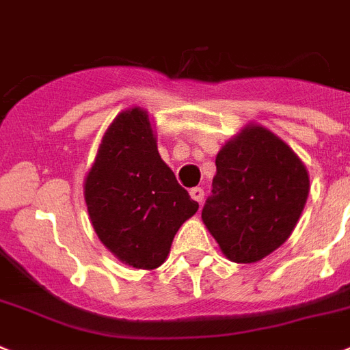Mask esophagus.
Segmentation results:
<instances>
[{"mask_svg": "<svg viewBox=\"0 0 350 350\" xmlns=\"http://www.w3.org/2000/svg\"><path fill=\"white\" fill-rule=\"evenodd\" d=\"M189 195H191V198L196 200L198 204H202V202H204L205 193H204V189H202V187H193V189L189 191Z\"/></svg>", "mask_w": 350, "mask_h": 350, "instance_id": "esophagus-1", "label": "esophagus"}]
</instances>
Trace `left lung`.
Masks as SVG:
<instances>
[{
	"mask_svg": "<svg viewBox=\"0 0 350 350\" xmlns=\"http://www.w3.org/2000/svg\"><path fill=\"white\" fill-rule=\"evenodd\" d=\"M202 219L221 252L253 264L285 243L303 212L308 172L292 148L260 125L246 127L216 157Z\"/></svg>",
	"mask_w": 350,
	"mask_h": 350,
	"instance_id": "left-lung-1",
	"label": "left lung"
}]
</instances>
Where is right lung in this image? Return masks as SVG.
Segmentation results:
<instances>
[{
    "instance_id": "obj_1",
    "label": "right lung",
    "mask_w": 350,
    "mask_h": 350,
    "mask_svg": "<svg viewBox=\"0 0 350 350\" xmlns=\"http://www.w3.org/2000/svg\"><path fill=\"white\" fill-rule=\"evenodd\" d=\"M90 219L100 243L136 269L159 267L198 204L157 152L146 111L116 116L85 180Z\"/></svg>"
}]
</instances>
